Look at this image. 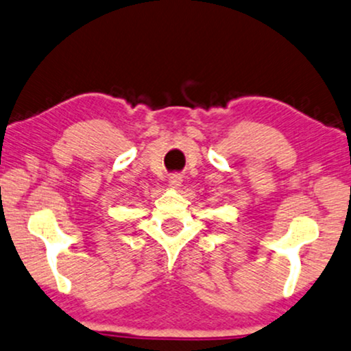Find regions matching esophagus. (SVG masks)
Masks as SVG:
<instances>
[{"mask_svg":"<svg viewBox=\"0 0 351 351\" xmlns=\"http://www.w3.org/2000/svg\"><path fill=\"white\" fill-rule=\"evenodd\" d=\"M181 176L180 175H171L170 180H169V186L171 187V189H178V187L181 186Z\"/></svg>","mask_w":351,"mask_h":351,"instance_id":"34e87169","label":"esophagus"}]
</instances>
